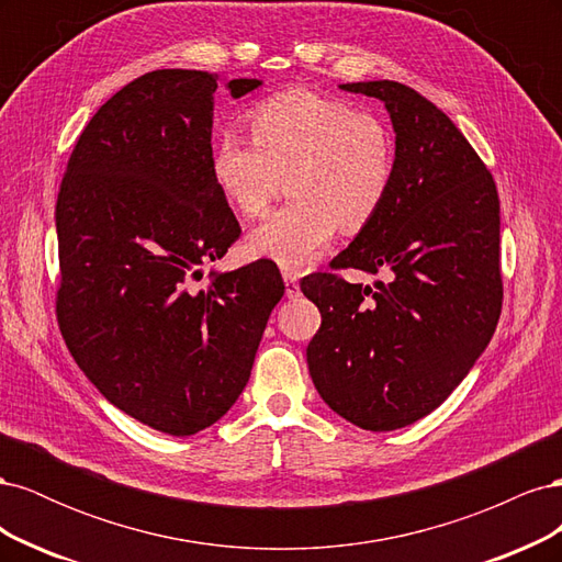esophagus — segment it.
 Instances as JSON below:
<instances>
[{"instance_id":"esophagus-1","label":"esophagus","mask_w":562,"mask_h":562,"mask_svg":"<svg viewBox=\"0 0 562 562\" xmlns=\"http://www.w3.org/2000/svg\"><path fill=\"white\" fill-rule=\"evenodd\" d=\"M283 281H285V295L291 300L300 297V281L293 271H283Z\"/></svg>"}]
</instances>
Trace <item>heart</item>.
Returning a JSON list of instances; mask_svg holds the SVG:
<instances>
[{
  "instance_id": "b5f03b06",
  "label": "heart",
  "mask_w": 562,
  "mask_h": 562,
  "mask_svg": "<svg viewBox=\"0 0 562 562\" xmlns=\"http://www.w3.org/2000/svg\"><path fill=\"white\" fill-rule=\"evenodd\" d=\"M250 143L223 133L211 176L244 215H260L281 190L285 206L246 236L255 258L307 269L335 232H361L378 217L396 178V140L375 114L310 89L260 100L246 112Z\"/></svg>"
}]
</instances>
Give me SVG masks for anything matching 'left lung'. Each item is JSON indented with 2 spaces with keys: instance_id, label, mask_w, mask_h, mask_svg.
<instances>
[{
  "instance_id": "1",
  "label": "left lung",
  "mask_w": 562,
  "mask_h": 562,
  "mask_svg": "<svg viewBox=\"0 0 562 562\" xmlns=\"http://www.w3.org/2000/svg\"><path fill=\"white\" fill-rule=\"evenodd\" d=\"M384 103L396 178L368 227L333 260L375 288L312 274L321 312L310 375L330 411L368 431L407 427L443 403L485 351L502 312L499 196L450 116L398 81L339 83Z\"/></svg>"
}]
</instances>
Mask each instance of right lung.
Returning <instances> with one entry per match:
<instances>
[{
  "mask_svg": "<svg viewBox=\"0 0 562 562\" xmlns=\"http://www.w3.org/2000/svg\"><path fill=\"white\" fill-rule=\"evenodd\" d=\"M262 87L232 79V98ZM217 75L155 70L114 93L83 128L58 192V321L95 389L168 436H192L244 391L277 265L211 271L241 227L211 176Z\"/></svg>",
  "mask_w": 562,
  "mask_h": 562,
  "instance_id": "1",
  "label": "right lung"
}]
</instances>
